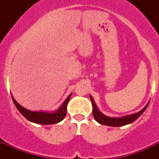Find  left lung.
Listing matches in <instances>:
<instances>
[{
    "instance_id": "1",
    "label": "left lung",
    "mask_w": 159,
    "mask_h": 159,
    "mask_svg": "<svg viewBox=\"0 0 159 159\" xmlns=\"http://www.w3.org/2000/svg\"><path fill=\"white\" fill-rule=\"evenodd\" d=\"M90 99H91V101L92 102V106H93V116L95 120L99 123H100V124L110 126V127H121V126H124V125L133 123L144 112V111L147 109L149 104L148 102L147 106L143 108V110L140 111L139 112H138V113L133 114V115H130V116H124V117L122 118H111L102 115L98 110V108H97L96 105H95V102L93 100V98H92V95H90Z\"/></svg>"
}]
</instances>
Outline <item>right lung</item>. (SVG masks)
Here are the masks:
<instances>
[{
    "label": "right lung",
    "instance_id": "right-lung-1",
    "mask_svg": "<svg viewBox=\"0 0 159 159\" xmlns=\"http://www.w3.org/2000/svg\"><path fill=\"white\" fill-rule=\"evenodd\" d=\"M71 94L67 97L63 105L59 108L58 110L56 112L53 113H48V112H42V111H31L25 109L22 106L18 103L13 97L12 96V101H13L14 104L17 108L22 116H25L28 120L32 122V123H37V124H43V125H49V124H54L57 123L59 122L62 121L63 119L65 118L66 114H67V102L69 101L70 97Z\"/></svg>",
    "mask_w": 159,
    "mask_h": 159
}]
</instances>
